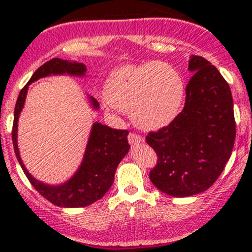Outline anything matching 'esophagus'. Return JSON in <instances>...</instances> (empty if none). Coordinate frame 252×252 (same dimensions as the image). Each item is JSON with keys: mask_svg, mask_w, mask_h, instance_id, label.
Listing matches in <instances>:
<instances>
[{"mask_svg": "<svg viewBox=\"0 0 252 252\" xmlns=\"http://www.w3.org/2000/svg\"><path fill=\"white\" fill-rule=\"evenodd\" d=\"M127 139H128V142H130L131 145H136V144H140V142L144 141V140H142V137L135 132L128 133Z\"/></svg>", "mask_w": 252, "mask_h": 252, "instance_id": "obj_1", "label": "esophagus"}]
</instances>
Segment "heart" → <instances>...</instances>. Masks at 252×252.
I'll use <instances>...</instances> for the list:
<instances>
[{"label": "heart", "instance_id": "1", "mask_svg": "<svg viewBox=\"0 0 252 252\" xmlns=\"http://www.w3.org/2000/svg\"><path fill=\"white\" fill-rule=\"evenodd\" d=\"M104 97L117 110L130 112L137 127L154 131L177 119L186 86L177 69L162 62H150L113 70L107 79Z\"/></svg>", "mask_w": 252, "mask_h": 252}]
</instances>
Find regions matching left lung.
<instances>
[{"instance_id": "obj_1", "label": "left lung", "mask_w": 252, "mask_h": 252, "mask_svg": "<svg viewBox=\"0 0 252 252\" xmlns=\"http://www.w3.org/2000/svg\"><path fill=\"white\" fill-rule=\"evenodd\" d=\"M194 72L186 87V103L169 126L146 135L155 150L157 165L150 180L171 197L204 192L221 175L236 137L230 86L215 65L193 55Z\"/></svg>"}]
</instances>
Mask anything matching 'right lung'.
Listing matches in <instances>:
<instances>
[{
	"label": "right lung",
	"mask_w": 252,
	"mask_h": 252,
	"mask_svg": "<svg viewBox=\"0 0 252 252\" xmlns=\"http://www.w3.org/2000/svg\"><path fill=\"white\" fill-rule=\"evenodd\" d=\"M84 72H86V65L82 63L66 62L59 58L50 59L37 69L28 84L20 91L15 106V113H13L12 142L20 165L31 186L45 199L58 207H68V208L86 207L101 199L112 186L117 165L122 158L127 154L130 148L127 141V130H117V128L108 127L106 125L94 124L81 168L75 173L74 177L63 186L51 187L40 183L29 174V171L24 166L17 149V120L24 107L29 84L39 78L50 74L68 73L73 75H83ZM91 101L94 108H98V102L94 98H91Z\"/></svg>",
	"instance_id": "right-lung-1"
}]
</instances>
